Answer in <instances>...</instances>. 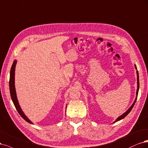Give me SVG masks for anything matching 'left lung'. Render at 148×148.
<instances>
[{
    "instance_id": "1",
    "label": "left lung",
    "mask_w": 148,
    "mask_h": 148,
    "mask_svg": "<svg viewBox=\"0 0 148 148\" xmlns=\"http://www.w3.org/2000/svg\"><path fill=\"white\" fill-rule=\"evenodd\" d=\"M135 68L137 69L136 65H135ZM136 73H137V84H138V88H137V90H136V99H135V101L133 102V104L131 106V107H130L129 109H128V110H127L124 114H123L122 116H121L120 117H119L116 119V121L114 122H117V121H120V120H121V119L124 118L125 116H127L128 115V114H129V112L131 111V110L132 109L133 107L134 106V105H135V102H136V99H137V96H138V90H139V85H140V84H139V75H138V71H136Z\"/></svg>"
}]
</instances>
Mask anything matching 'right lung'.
Wrapping results in <instances>:
<instances>
[{
  "instance_id": "1",
  "label": "right lung",
  "mask_w": 148,
  "mask_h": 148,
  "mask_svg": "<svg viewBox=\"0 0 148 148\" xmlns=\"http://www.w3.org/2000/svg\"><path fill=\"white\" fill-rule=\"evenodd\" d=\"M16 64V61L15 60L13 62V64H12V66L11 68V70H10V80H9V86H10V92L11 98H12V99L14 105H15V106L16 109V110L18 111V113L20 114V115L24 119H25V120L26 122H29L30 123H32V122L30 120H29V119H28L25 115V114H24V112L22 111L20 105H19V103H18V99H17L16 91H15V71Z\"/></svg>"
}]
</instances>
